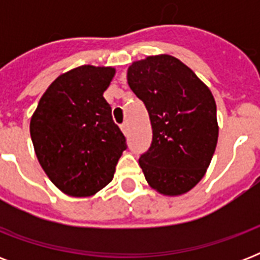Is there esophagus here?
I'll return each mask as SVG.
<instances>
[{
    "label": "esophagus",
    "instance_id": "34e87169",
    "mask_svg": "<svg viewBox=\"0 0 260 260\" xmlns=\"http://www.w3.org/2000/svg\"><path fill=\"white\" fill-rule=\"evenodd\" d=\"M121 131H122V134H124V135L128 134V124H122Z\"/></svg>",
    "mask_w": 260,
    "mask_h": 260
}]
</instances>
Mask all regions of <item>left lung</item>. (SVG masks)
Segmentation results:
<instances>
[{"instance_id": "8db88e82", "label": "left lung", "mask_w": 260, "mask_h": 260, "mask_svg": "<svg viewBox=\"0 0 260 260\" xmlns=\"http://www.w3.org/2000/svg\"><path fill=\"white\" fill-rule=\"evenodd\" d=\"M126 81L152 126L150 150L139 159L146 181L163 196L187 193L204 178L217 146L213 94L190 67L167 54L134 62Z\"/></svg>"}]
</instances>
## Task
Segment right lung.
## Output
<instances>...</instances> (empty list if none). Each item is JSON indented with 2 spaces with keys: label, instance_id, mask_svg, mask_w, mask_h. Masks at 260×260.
<instances>
[{
  "label": "right lung",
  "instance_id": "right-lung-1",
  "mask_svg": "<svg viewBox=\"0 0 260 260\" xmlns=\"http://www.w3.org/2000/svg\"><path fill=\"white\" fill-rule=\"evenodd\" d=\"M114 67L91 64L63 73L30 117L35 154L50 181L70 197H91L113 179L125 138L104 98Z\"/></svg>",
  "mask_w": 260,
  "mask_h": 260
}]
</instances>
